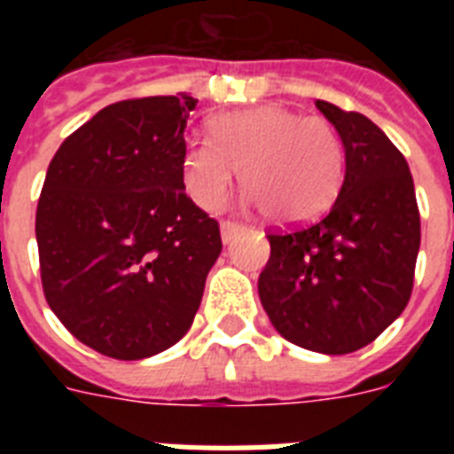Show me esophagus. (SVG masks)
<instances>
[{"instance_id": "1", "label": "esophagus", "mask_w": 454, "mask_h": 454, "mask_svg": "<svg viewBox=\"0 0 454 454\" xmlns=\"http://www.w3.org/2000/svg\"><path fill=\"white\" fill-rule=\"evenodd\" d=\"M238 231H242V223H238V221H221V240L226 245L233 240Z\"/></svg>"}]
</instances>
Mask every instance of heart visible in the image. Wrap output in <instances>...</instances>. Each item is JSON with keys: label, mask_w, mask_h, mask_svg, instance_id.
Wrapping results in <instances>:
<instances>
[{"label": "heart", "mask_w": 454, "mask_h": 454, "mask_svg": "<svg viewBox=\"0 0 454 454\" xmlns=\"http://www.w3.org/2000/svg\"><path fill=\"white\" fill-rule=\"evenodd\" d=\"M209 131L188 138L181 157L185 192L207 212L226 200L235 169L245 200L280 223L316 219L337 198L346 155L330 120L259 106L212 117Z\"/></svg>", "instance_id": "obj_1"}]
</instances>
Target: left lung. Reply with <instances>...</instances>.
Listing matches in <instances>:
<instances>
[{
	"label": "left lung",
	"instance_id": "8db88e82",
	"mask_svg": "<svg viewBox=\"0 0 454 454\" xmlns=\"http://www.w3.org/2000/svg\"><path fill=\"white\" fill-rule=\"evenodd\" d=\"M316 106L344 144V184L325 216L266 235L259 297L287 341L341 356L374 341L408 306L422 231L403 153L365 115Z\"/></svg>",
	"mask_w": 454,
	"mask_h": 454
}]
</instances>
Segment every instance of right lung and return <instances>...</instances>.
Here are the masks:
<instances>
[{
	"mask_svg": "<svg viewBox=\"0 0 454 454\" xmlns=\"http://www.w3.org/2000/svg\"><path fill=\"white\" fill-rule=\"evenodd\" d=\"M188 94L127 98L60 144L37 202L39 273L67 332L117 360L191 330L221 254L216 219L185 195Z\"/></svg>",
	"mask_w": 454,
	"mask_h": 454,
	"instance_id": "add662e5",
	"label": "right lung"
}]
</instances>
